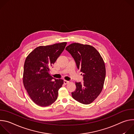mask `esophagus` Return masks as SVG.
Masks as SVG:
<instances>
[{
    "label": "esophagus",
    "instance_id": "esophagus-1",
    "mask_svg": "<svg viewBox=\"0 0 134 134\" xmlns=\"http://www.w3.org/2000/svg\"><path fill=\"white\" fill-rule=\"evenodd\" d=\"M64 83L65 84H68L69 83V82L68 81H66V80H64Z\"/></svg>",
    "mask_w": 134,
    "mask_h": 134
}]
</instances>
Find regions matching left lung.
<instances>
[{
	"instance_id": "left-lung-1",
	"label": "left lung",
	"mask_w": 134,
	"mask_h": 134,
	"mask_svg": "<svg viewBox=\"0 0 134 134\" xmlns=\"http://www.w3.org/2000/svg\"><path fill=\"white\" fill-rule=\"evenodd\" d=\"M66 49L84 77L83 84L75 82L76 88L71 93L72 97L82 104H90L98 98L103 87L106 73L104 60L98 50L88 44L73 43Z\"/></svg>"
}]
</instances>
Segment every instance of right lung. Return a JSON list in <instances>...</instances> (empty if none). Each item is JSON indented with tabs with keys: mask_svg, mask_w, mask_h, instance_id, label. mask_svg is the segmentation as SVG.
Listing matches in <instances>:
<instances>
[{
	"mask_svg": "<svg viewBox=\"0 0 134 134\" xmlns=\"http://www.w3.org/2000/svg\"><path fill=\"white\" fill-rule=\"evenodd\" d=\"M67 42L39 46L27 56L24 65L23 82L32 100L37 105L47 107L58 98L64 80L53 81L49 70L65 49Z\"/></svg>",
	"mask_w": 134,
	"mask_h": 134,
	"instance_id": "right-lung-1",
	"label": "right lung"
}]
</instances>
